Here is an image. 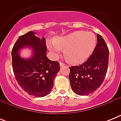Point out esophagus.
<instances>
[{
  "mask_svg": "<svg viewBox=\"0 0 121 121\" xmlns=\"http://www.w3.org/2000/svg\"><path fill=\"white\" fill-rule=\"evenodd\" d=\"M60 66H65V64L64 63L60 62Z\"/></svg>",
  "mask_w": 121,
  "mask_h": 121,
  "instance_id": "34e87169",
  "label": "esophagus"
}]
</instances>
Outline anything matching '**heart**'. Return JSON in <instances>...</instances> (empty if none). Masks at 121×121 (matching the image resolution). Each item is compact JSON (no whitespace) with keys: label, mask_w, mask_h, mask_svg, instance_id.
<instances>
[{"label":"heart","mask_w":121,"mask_h":121,"mask_svg":"<svg viewBox=\"0 0 121 121\" xmlns=\"http://www.w3.org/2000/svg\"><path fill=\"white\" fill-rule=\"evenodd\" d=\"M96 43L97 39L94 33L78 31L56 38L54 43L48 42V47L55 56L60 53L61 49H64L63 54L66 61L72 64H80L90 56Z\"/></svg>","instance_id":"1"}]
</instances>
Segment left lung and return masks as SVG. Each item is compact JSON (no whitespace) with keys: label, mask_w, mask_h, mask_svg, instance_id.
Instances as JSON below:
<instances>
[{"label":"left lung","mask_w":121,"mask_h":121,"mask_svg":"<svg viewBox=\"0 0 121 121\" xmlns=\"http://www.w3.org/2000/svg\"><path fill=\"white\" fill-rule=\"evenodd\" d=\"M93 53L85 62L69 67V80L72 90L79 95H88L103 83L107 72L109 51L104 38L97 34Z\"/></svg>","instance_id":"left-lung-1"}]
</instances>
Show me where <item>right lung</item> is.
<instances>
[{
	"mask_svg": "<svg viewBox=\"0 0 121 121\" xmlns=\"http://www.w3.org/2000/svg\"><path fill=\"white\" fill-rule=\"evenodd\" d=\"M26 47L33 49V55L27 59L18 54L20 50ZM46 51L45 38H39L35 36V32L29 31L19 36L11 52L16 80L24 91L36 97H43L51 92L54 80L60 69V63L48 59Z\"/></svg>",
	"mask_w": 121,
	"mask_h": 121,
	"instance_id": "right-lung-1",
	"label": "right lung"
}]
</instances>
